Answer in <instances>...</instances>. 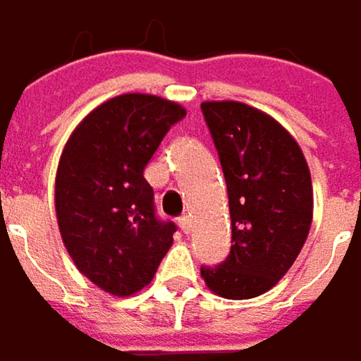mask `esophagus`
Returning a JSON list of instances; mask_svg holds the SVG:
<instances>
[{
	"label": "esophagus",
	"instance_id": "esophagus-1",
	"mask_svg": "<svg viewBox=\"0 0 361 361\" xmlns=\"http://www.w3.org/2000/svg\"><path fill=\"white\" fill-rule=\"evenodd\" d=\"M178 223H180V229L183 233H190V229H192V216L190 214H181Z\"/></svg>",
	"mask_w": 361,
	"mask_h": 361
}]
</instances>
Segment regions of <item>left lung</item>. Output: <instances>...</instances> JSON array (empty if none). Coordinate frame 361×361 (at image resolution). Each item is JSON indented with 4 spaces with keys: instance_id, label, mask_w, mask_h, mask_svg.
<instances>
[{
    "instance_id": "1",
    "label": "left lung",
    "mask_w": 361,
    "mask_h": 361,
    "mask_svg": "<svg viewBox=\"0 0 361 361\" xmlns=\"http://www.w3.org/2000/svg\"><path fill=\"white\" fill-rule=\"evenodd\" d=\"M229 196L231 250L214 267H200L209 289L227 300H250L295 262L312 223V180L302 148L267 114L235 101L200 105Z\"/></svg>"
}]
</instances>
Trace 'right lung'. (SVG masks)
<instances>
[{"instance_id":"right-lung-1","label":"right lung","mask_w":361,"mask_h":361,"mask_svg":"<svg viewBox=\"0 0 361 361\" xmlns=\"http://www.w3.org/2000/svg\"><path fill=\"white\" fill-rule=\"evenodd\" d=\"M185 117L154 94H119L86 115L61 152L55 213L61 240L84 277L111 295L148 285L173 244L176 223L154 209L145 167Z\"/></svg>"}]
</instances>
